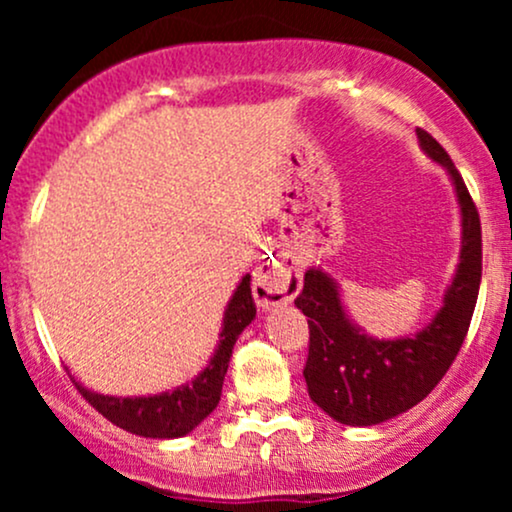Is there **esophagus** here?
I'll return each instance as SVG.
<instances>
[{
	"label": "esophagus",
	"mask_w": 512,
	"mask_h": 512,
	"mask_svg": "<svg viewBox=\"0 0 512 512\" xmlns=\"http://www.w3.org/2000/svg\"><path fill=\"white\" fill-rule=\"evenodd\" d=\"M252 291H255L257 303H260L262 308L291 301L293 293H296V289H289V284H286V281L281 279V274H276V272L257 274Z\"/></svg>",
	"instance_id": "34e87169"
}]
</instances>
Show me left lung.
I'll return each instance as SVG.
<instances>
[{
    "mask_svg": "<svg viewBox=\"0 0 512 512\" xmlns=\"http://www.w3.org/2000/svg\"><path fill=\"white\" fill-rule=\"evenodd\" d=\"M424 154L448 170L462 216V248L443 305L424 330L375 339L344 310L339 284L322 269L305 272L296 308L310 327L303 378L325 414L346 426H375L419 404L455 361L467 337L481 284V223L462 175L448 151L416 129Z\"/></svg>",
    "mask_w": 512,
    "mask_h": 512,
    "instance_id": "8db88e82",
    "label": "left lung"
}]
</instances>
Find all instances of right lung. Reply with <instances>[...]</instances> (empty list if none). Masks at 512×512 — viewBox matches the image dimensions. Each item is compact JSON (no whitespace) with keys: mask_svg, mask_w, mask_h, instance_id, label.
I'll return each mask as SVG.
<instances>
[{"mask_svg":"<svg viewBox=\"0 0 512 512\" xmlns=\"http://www.w3.org/2000/svg\"><path fill=\"white\" fill-rule=\"evenodd\" d=\"M255 301L250 291V274L243 276L238 289L233 291L231 301L223 313V327L219 334V346L207 363V368L197 375L192 383L175 387L170 392L149 397H113L98 395L81 383L76 390L86 397L98 414L113 421L122 431L134 433L144 438H182L202 424L204 419L216 409L221 399L223 378H226L228 361H231L233 346L240 332L255 320Z\"/></svg>","mask_w":512,"mask_h":512,"instance_id":"add662e5","label":"right lung"}]
</instances>
